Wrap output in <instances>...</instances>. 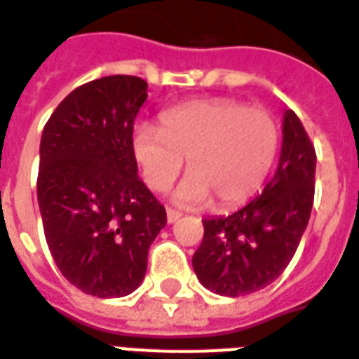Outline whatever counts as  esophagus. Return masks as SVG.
<instances>
[{"label": "esophagus", "mask_w": 359, "mask_h": 359, "mask_svg": "<svg viewBox=\"0 0 359 359\" xmlns=\"http://www.w3.org/2000/svg\"><path fill=\"white\" fill-rule=\"evenodd\" d=\"M180 218H182V214L177 210H172V208L166 210V219H168V224H174V222H177Z\"/></svg>", "instance_id": "esophagus-1"}]
</instances>
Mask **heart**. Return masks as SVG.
Wrapping results in <instances>:
<instances>
[{
  "label": "heart",
  "instance_id": "b5f03b06",
  "mask_svg": "<svg viewBox=\"0 0 359 359\" xmlns=\"http://www.w3.org/2000/svg\"><path fill=\"white\" fill-rule=\"evenodd\" d=\"M279 149V126L266 109L233 99L180 104L162 112L161 126L137 124L132 151L149 189L166 191L187 158L189 174L174 201L180 206L245 203L266 182Z\"/></svg>",
  "mask_w": 359,
  "mask_h": 359
}]
</instances>
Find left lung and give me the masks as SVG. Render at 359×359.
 Returning a JSON list of instances; mask_svg holds the SVG:
<instances>
[{
  "label": "left lung",
  "mask_w": 359,
  "mask_h": 359,
  "mask_svg": "<svg viewBox=\"0 0 359 359\" xmlns=\"http://www.w3.org/2000/svg\"><path fill=\"white\" fill-rule=\"evenodd\" d=\"M313 182L316 149L294 111H287L283 147L271 182L241 210L203 219L205 237L193 255L198 281L224 297H243L273 283L304 235Z\"/></svg>",
  "instance_id": "obj_1"
}]
</instances>
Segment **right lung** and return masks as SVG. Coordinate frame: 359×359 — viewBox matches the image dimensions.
<instances>
[{"label": "right lung", "mask_w": 359, "mask_h": 359, "mask_svg": "<svg viewBox=\"0 0 359 359\" xmlns=\"http://www.w3.org/2000/svg\"><path fill=\"white\" fill-rule=\"evenodd\" d=\"M145 99V80L104 76L70 91L41 133L38 203L47 247L65 279L91 297L137 289L149 247L166 226L132 151Z\"/></svg>", "instance_id": "1"}]
</instances>
